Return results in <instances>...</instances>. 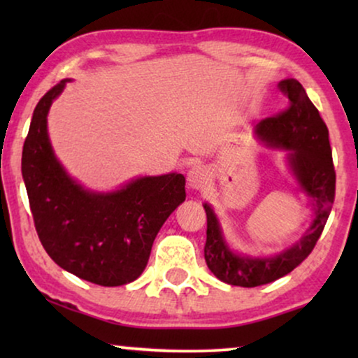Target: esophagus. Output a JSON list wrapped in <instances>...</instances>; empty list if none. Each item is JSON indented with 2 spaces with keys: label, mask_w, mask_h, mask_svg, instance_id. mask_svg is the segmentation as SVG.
<instances>
[{
  "label": "esophagus",
  "mask_w": 358,
  "mask_h": 358,
  "mask_svg": "<svg viewBox=\"0 0 358 358\" xmlns=\"http://www.w3.org/2000/svg\"><path fill=\"white\" fill-rule=\"evenodd\" d=\"M187 184L194 190L205 189L208 184V171L203 166H192L187 173Z\"/></svg>",
  "instance_id": "1"
}]
</instances>
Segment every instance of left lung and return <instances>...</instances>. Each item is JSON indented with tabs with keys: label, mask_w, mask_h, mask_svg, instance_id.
<instances>
[{
	"label": "left lung",
	"mask_w": 358,
	"mask_h": 358,
	"mask_svg": "<svg viewBox=\"0 0 358 358\" xmlns=\"http://www.w3.org/2000/svg\"><path fill=\"white\" fill-rule=\"evenodd\" d=\"M278 87L288 97V107L259 122L254 135L268 148L287 151L288 173L295 179L296 189L306 195L313 220L301 238L285 251L254 257L229 246L212 205L203 203L207 213L205 261L213 275L228 285L259 287L290 273L316 246L334 203L336 171L324 120L296 80L287 78L278 83Z\"/></svg>",
	"instance_id": "obj_1"
}]
</instances>
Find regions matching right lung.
Returning <instances> with one entry per match:
<instances>
[{
  "label": "right lung",
  "instance_id": "right-lung-1",
  "mask_svg": "<svg viewBox=\"0 0 358 358\" xmlns=\"http://www.w3.org/2000/svg\"><path fill=\"white\" fill-rule=\"evenodd\" d=\"M62 80L38 101L22 148V179L43 249L66 272L96 285L136 280L166 220L185 200V178L141 176L110 192L73 179L53 153L47 130Z\"/></svg>",
  "mask_w": 358,
  "mask_h": 358
}]
</instances>
